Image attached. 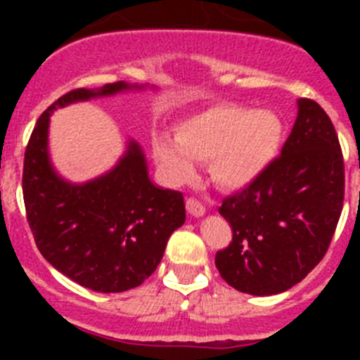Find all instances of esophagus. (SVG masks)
Returning <instances> with one entry per match:
<instances>
[{
    "instance_id": "1",
    "label": "esophagus",
    "mask_w": 360,
    "mask_h": 360,
    "mask_svg": "<svg viewBox=\"0 0 360 360\" xmlns=\"http://www.w3.org/2000/svg\"><path fill=\"white\" fill-rule=\"evenodd\" d=\"M186 207H187V212H189L191 216H203V214H205V205H203L200 200L193 198V196H189V198L186 200Z\"/></svg>"
}]
</instances>
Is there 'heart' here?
<instances>
[{
  "instance_id": "1",
  "label": "heart",
  "mask_w": 360,
  "mask_h": 360,
  "mask_svg": "<svg viewBox=\"0 0 360 360\" xmlns=\"http://www.w3.org/2000/svg\"><path fill=\"white\" fill-rule=\"evenodd\" d=\"M281 119L274 111H252L236 104H216L184 119L174 139L157 135L153 155L167 180L189 182L196 162H209L218 186L236 189L250 184L278 153Z\"/></svg>"
}]
</instances>
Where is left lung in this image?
<instances>
[{
  "mask_svg": "<svg viewBox=\"0 0 360 360\" xmlns=\"http://www.w3.org/2000/svg\"><path fill=\"white\" fill-rule=\"evenodd\" d=\"M297 106L281 155L218 209L232 241L216 252V269L243 294L272 295L297 285L324 257L341 218L339 136L316 101L299 98Z\"/></svg>",
  "mask_w": 360,
  "mask_h": 360,
  "instance_id": "8db88e82",
  "label": "left lung"
}]
</instances>
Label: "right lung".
<instances>
[{"mask_svg": "<svg viewBox=\"0 0 360 360\" xmlns=\"http://www.w3.org/2000/svg\"><path fill=\"white\" fill-rule=\"evenodd\" d=\"M129 88L119 81L68 91L43 111L25 149L23 200L37 249L66 278L104 294L139 287L157 270L167 240L186 221L184 195L149 180L136 142L110 173L72 186L52 169L46 139L57 106Z\"/></svg>", "mask_w": 360, "mask_h": 360, "instance_id": "add662e5", "label": "right lung"}]
</instances>
